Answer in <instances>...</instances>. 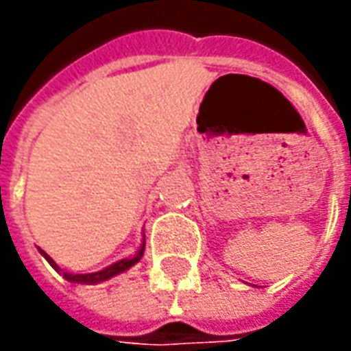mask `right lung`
Returning <instances> with one entry per match:
<instances>
[{"mask_svg":"<svg viewBox=\"0 0 351 351\" xmlns=\"http://www.w3.org/2000/svg\"><path fill=\"white\" fill-rule=\"evenodd\" d=\"M40 254L47 258V262L56 269V271H62L60 267L54 263V260L48 256L47 252H43L40 250ZM142 254H144V242H142L141 250L132 256V258H125V260H119V262L111 263L109 267H105L101 271H93V274H68V271H64L62 276L64 279H68V281H72V283H84V285H95V283H101V281H107V279H111V277L119 276V274H123V271H127L128 267H132L136 262H141Z\"/></svg>","mask_w":351,"mask_h":351,"instance_id":"right-lung-1","label":"right lung"}]
</instances>
